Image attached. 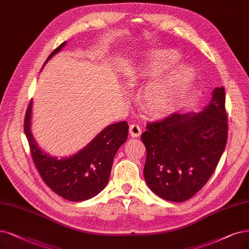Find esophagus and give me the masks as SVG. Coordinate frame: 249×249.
<instances>
[{
    "label": "esophagus",
    "mask_w": 249,
    "mask_h": 249,
    "mask_svg": "<svg viewBox=\"0 0 249 249\" xmlns=\"http://www.w3.org/2000/svg\"><path fill=\"white\" fill-rule=\"evenodd\" d=\"M141 127L139 126V124H131L130 126V134L133 138H138L141 135Z\"/></svg>",
    "instance_id": "obj_1"
}]
</instances>
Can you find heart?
Returning a JSON list of instances; mask_svg holds the SVG:
<instances>
[{
    "instance_id": "obj_1",
    "label": "heart",
    "mask_w": 249,
    "mask_h": 249,
    "mask_svg": "<svg viewBox=\"0 0 249 249\" xmlns=\"http://www.w3.org/2000/svg\"><path fill=\"white\" fill-rule=\"evenodd\" d=\"M178 61L180 55L177 52L154 50L145 56L143 63L137 69V78L145 82L153 79L145 89L144 103L154 115H166L176 110L194 82L195 72L192 68L185 65L173 68Z\"/></svg>"
}]
</instances>
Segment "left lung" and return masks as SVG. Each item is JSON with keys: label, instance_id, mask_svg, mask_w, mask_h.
Listing matches in <instances>:
<instances>
[{"label": "left lung", "instance_id": "8db88e82", "mask_svg": "<svg viewBox=\"0 0 249 249\" xmlns=\"http://www.w3.org/2000/svg\"><path fill=\"white\" fill-rule=\"evenodd\" d=\"M225 89L215 88L199 112L174 113L147 124L144 178L162 199L183 202L210 180L225 150L228 123Z\"/></svg>", "mask_w": 249, "mask_h": 249}]
</instances>
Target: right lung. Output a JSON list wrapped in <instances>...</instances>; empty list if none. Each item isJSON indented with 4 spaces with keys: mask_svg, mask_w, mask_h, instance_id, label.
I'll use <instances>...</instances> for the list:
<instances>
[{
    "mask_svg": "<svg viewBox=\"0 0 249 249\" xmlns=\"http://www.w3.org/2000/svg\"><path fill=\"white\" fill-rule=\"evenodd\" d=\"M62 43L50 54L45 64L62 48ZM44 64V66H45ZM33 101L24 119V133L33 160L44 182L52 190L69 201H84L100 193L106 187L114 156L127 138L128 124L121 122L107 125L78 152L58 158L39 148L32 133Z\"/></svg>",
    "mask_w": 249,
    "mask_h": 249,
    "instance_id": "add662e5",
    "label": "right lung"
}]
</instances>
